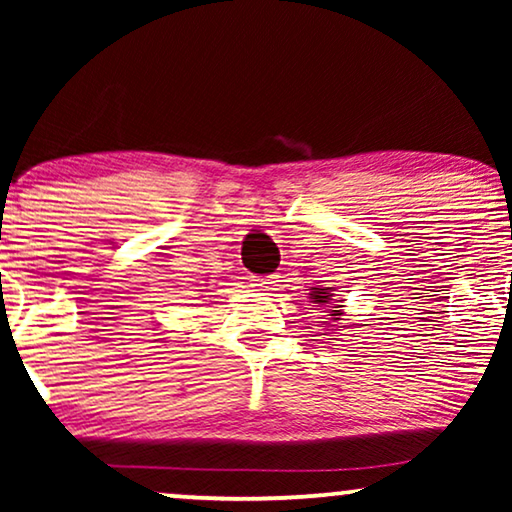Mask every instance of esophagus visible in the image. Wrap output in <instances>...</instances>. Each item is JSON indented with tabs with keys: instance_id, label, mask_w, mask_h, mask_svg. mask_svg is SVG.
Here are the masks:
<instances>
[{
	"instance_id": "34e87169",
	"label": "esophagus",
	"mask_w": 512,
	"mask_h": 512,
	"mask_svg": "<svg viewBox=\"0 0 512 512\" xmlns=\"http://www.w3.org/2000/svg\"><path fill=\"white\" fill-rule=\"evenodd\" d=\"M251 286H254L256 291L268 293V291L275 289V282H272L270 277H254V279H251Z\"/></svg>"
}]
</instances>
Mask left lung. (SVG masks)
<instances>
[{
	"mask_svg": "<svg viewBox=\"0 0 512 512\" xmlns=\"http://www.w3.org/2000/svg\"><path fill=\"white\" fill-rule=\"evenodd\" d=\"M310 298H314V303H319V305H328V303H331V300H333V293H331V289H317V286H314L312 293H310ZM340 307H342V305L333 307L331 314H328V317H331L333 321H338V319L342 317Z\"/></svg>",
	"mask_w": 512,
	"mask_h": 512,
	"instance_id": "left-lung-1",
	"label": "left lung"
}]
</instances>
